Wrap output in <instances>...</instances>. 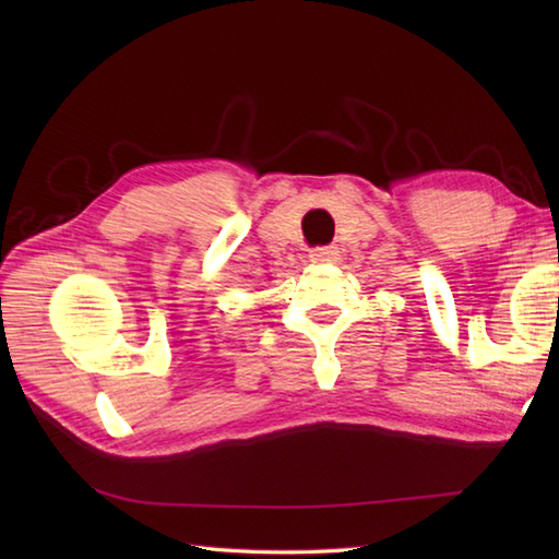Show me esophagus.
Returning <instances> with one entry per match:
<instances>
[{"label":"esophagus","instance_id":"34e87169","mask_svg":"<svg viewBox=\"0 0 559 559\" xmlns=\"http://www.w3.org/2000/svg\"><path fill=\"white\" fill-rule=\"evenodd\" d=\"M310 259L314 261V264H326V261H336L338 259V249L334 245L314 247V249H310Z\"/></svg>","mask_w":559,"mask_h":559}]
</instances>
